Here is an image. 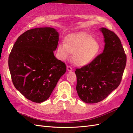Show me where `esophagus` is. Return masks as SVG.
<instances>
[{
  "label": "esophagus",
  "mask_w": 133,
  "mask_h": 133,
  "mask_svg": "<svg viewBox=\"0 0 133 133\" xmlns=\"http://www.w3.org/2000/svg\"><path fill=\"white\" fill-rule=\"evenodd\" d=\"M67 70L69 71H71L73 70V68H72L70 66H67Z\"/></svg>",
  "instance_id": "obj_1"
}]
</instances>
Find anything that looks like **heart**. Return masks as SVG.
Listing matches in <instances>:
<instances>
[{
  "instance_id": "1",
  "label": "heart",
  "mask_w": 133,
  "mask_h": 133,
  "mask_svg": "<svg viewBox=\"0 0 133 133\" xmlns=\"http://www.w3.org/2000/svg\"><path fill=\"white\" fill-rule=\"evenodd\" d=\"M65 44L60 43L57 47V56L62 60L73 54V60L78 66L90 64L97 57L100 45L92 35L86 33L71 34L65 38Z\"/></svg>"
}]
</instances>
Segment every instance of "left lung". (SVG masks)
<instances>
[{
  "mask_svg": "<svg viewBox=\"0 0 133 133\" xmlns=\"http://www.w3.org/2000/svg\"><path fill=\"white\" fill-rule=\"evenodd\" d=\"M105 46L102 53L90 64L76 69V91L86 103H96L105 99L118 87L126 66L127 56L115 33L100 28Z\"/></svg>",
  "mask_w": 133,
  "mask_h": 133,
  "instance_id": "left-lung-1",
  "label": "left lung"
}]
</instances>
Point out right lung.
<instances>
[{"label":"right lung","instance_id":"1","mask_svg":"<svg viewBox=\"0 0 133 133\" xmlns=\"http://www.w3.org/2000/svg\"><path fill=\"white\" fill-rule=\"evenodd\" d=\"M59 33L53 28L28 30L18 37L9 56L8 65L15 88L28 100L42 103L49 98L65 64L55 58Z\"/></svg>","mask_w":133,"mask_h":133}]
</instances>
